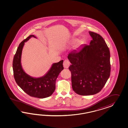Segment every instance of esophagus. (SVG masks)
<instances>
[{
  "instance_id": "esophagus-1",
  "label": "esophagus",
  "mask_w": 128,
  "mask_h": 128,
  "mask_svg": "<svg viewBox=\"0 0 128 128\" xmlns=\"http://www.w3.org/2000/svg\"><path fill=\"white\" fill-rule=\"evenodd\" d=\"M70 66V62L68 60H66L63 62V66L65 68H68Z\"/></svg>"
}]
</instances>
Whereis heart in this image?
<instances>
[{"mask_svg": "<svg viewBox=\"0 0 128 128\" xmlns=\"http://www.w3.org/2000/svg\"><path fill=\"white\" fill-rule=\"evenodd\" d=\"M78 41V39H73L71 41H70L69 44H75ZM79 43L81 44V41H79Z\"/></svg>", "mask_w": 128, "mask_h": 128, "instance_id": "b5f03b06", "label": "heart"}]
</instances>
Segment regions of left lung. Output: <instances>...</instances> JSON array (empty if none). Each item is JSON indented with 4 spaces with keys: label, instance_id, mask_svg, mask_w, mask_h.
<instances>
[{
    "label": "left lung",
    "instance_id": "obj_1",
    "mask_svg": "<svg viewBox=\"0 0 128 128\" xmlns=\"http://www.w3.org/2000/svg\"><path fill=\"white\" fill-rule=\"evenodd\" d=\"M92 40L90 45L71 51L68 58L72 64V87L80 95H92L104 87L110 74V54L100 35L89 31Z\"/></svg>",
    "mask_w": 128,
    "mask_h": 128
}]
</instances>
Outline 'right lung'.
<instances>
[{
	"label": "right lung",
	"instance_id": "right-lung-1",
	"mask_svg": "<svg viewBox=\"0 0 128 128\" xmlns=\"http://www.w3.org/2000/svg\"><path fill=\"white\" fill-rule=\"evenodd\" d=\"M34 35H30L19 46L12 62L14 76L16 82L23 91L31 97L40 98L50 97L55 90V82L60 72L64 69L63 60L54 63L43 76L33 78L25 73L21 64L22 50L25 43Z\"/></svg>",
	"mask_w": 128,
	"mask_h": 128
}]
</instances>
